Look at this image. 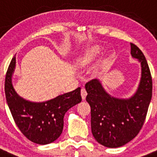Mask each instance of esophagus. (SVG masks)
<instances>
[{
  "mask_svg": "<svg viewBox=\"0 0 157 157\" xmlns=\"http://www.w3.org/2000/svg\"><path fill=\"white\" fill-rule=\"evenodd\" d=\"M81 97H82V99L83 100H85V97H86V96H87V92H86V90H85V89L82 88V89H81Z\"/></svg>",
  "mask_w": 157,
  "mask_h": 157,
  "instance_id": "esophagus-1",
  "label": "esophagus"
}]
</instances>
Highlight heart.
<instances>
[{
  "label": "heart",
  "instance_id": "obj_1",
  "mask_svg": "<svg viewBox=\"0 0 157 157\" xmlns=\"http://www.w3.org/2000/svg\"><path fill=\"white\" fill-rule=\"evenodd\" d=\"M101 52V48L98 46H93L92 48L86 50V52L83 54L82 57L81 59V62L83 64H88L93 61Z\"/></svg>",
  "mask_w": 157,
  "mask_h": 157
}]
</instances>
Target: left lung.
I'll use <instances>...</instances> for the list:
<instances>
[{"instance_id":"left-lung-1","label":"left lung","mask_w":157,"mask_h":157,"mask_svg":"<svg viewBox=\"0 0 157 157\" xmlns=\"http://www.w3.org/2000/svg\"><path fill=\"white\" fill-rule=\"evenodd\" d=\"M131 54L141 64L139 88L129 99L111 97L97 79L86 83V101L91 107V128L97 141L118 148L136 137L142 128L152 95V80L145 56L131 43Z\"/></svg>"}]
</instances>
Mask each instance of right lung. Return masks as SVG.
Here are the masks:
<instances>
[{"mask_svg": "<svg viewBox=\"0 0 157 157\" xmlns=\"http://www.w3.org/2000/svg\"><path fill=\"white\" fill-rule=\"evenodd\" d=\"M15 65L16 57L13 56L5 76V93L16 124L32 142L38 144L52 143L62 133L65 113L81 102V88L46 102L34 103L25 101L18 96L12 84Z\"/></svg>", "mask_w": 157, "mask_h": 157, "instance_id": "right-lung-1", "label": "right lung"}]
</instances>
